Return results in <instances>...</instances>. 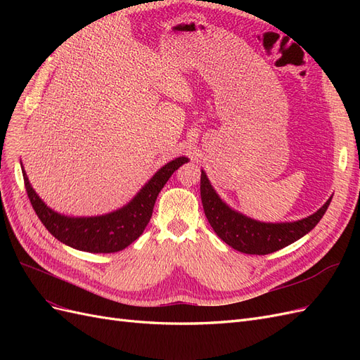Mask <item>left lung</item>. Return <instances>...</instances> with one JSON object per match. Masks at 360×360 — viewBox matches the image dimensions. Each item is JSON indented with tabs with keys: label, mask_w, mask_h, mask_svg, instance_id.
Returning <instances> with one entry per match:
<instances>
[{
	"label": "left lung",
	"mask_w": 360,
	"mask_h": 360,
	"mask_svg": "<svg viewBox=\"0 0 360 360\" xmlns=\"http://www.w3.org/2000/svg\"><path fill=\"white\" fill-rule=\"evenodd\" d=\"M201 201L207 221L219 238L238 252L266 255L294 243L307 236L320 222L328 210L332 197L308 217L294 222H259L231 209L201 169Z\"/></svg>",
	"instance_id": "left-lung-1"
}]
</instances>
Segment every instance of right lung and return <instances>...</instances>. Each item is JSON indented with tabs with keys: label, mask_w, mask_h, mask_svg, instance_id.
I'll return each mask as SVG.
<instances>
[{
	"label": "right lung",
	"mask_w": 360,
	"mask_h": 360,
	"mask_svg": "<svg viewBox=\"0 0 360 360\" xmlns=\"http://www.w3.org/2000/svg\"><path fill=\"white\" fill-rule=\"evenodd\" d=\"M186 162H189L186 156H180L163 165L122 209L101 216L79 217L61 214L48 207L32 189L22 163L20 167L32 209L57 240L84 252L111 254L123 250L144 233L159 192L172 172Z\"/></svg>",
	"instance_id": "obj_1"
}]
</instances>
